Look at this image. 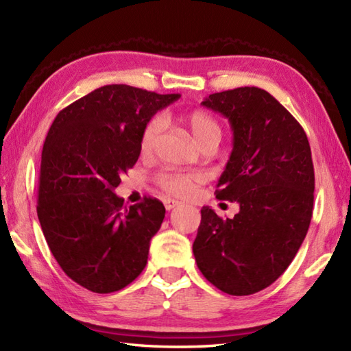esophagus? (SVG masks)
<instances>
[{"instance_id":"1","label":"esophagus","mask_w":351,"mask_h":351,"mask_svg":"<svg viewBox=\"0 0 351 351\" xmlns=\"http://www.w3.org/2000/svg\"><path fill=\"white\" fill-rule=\"evenodd\" d=\"M178 205H180V202H178V200H175V199H166V200H164V206H166L167 211L173 210V208L178 206Z\"/></svg>"}]
</instances>
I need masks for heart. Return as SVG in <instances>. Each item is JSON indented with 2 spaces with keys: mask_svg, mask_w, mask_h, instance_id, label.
<instances>
[{
  "mask_svg": "<svg viewBox=\"0 0 351 351\" xmlns=\"http://www.w3.org/2000/svg\"><path fill=\"white\" fill-rule=\"evenodd\" d=\"M182 123L187 126L193 140L196 145L202 149L205 146L215 147L219 145L221 138V126L217 119H215L208 111L197 108L193 110L190 113L182 116ZM161 131V119L160 117H151L145 123L143 130L140 134V151L147 154L154 147V143L158 134ZM156 184L160 187L175 196H187L195 189L197 182V178L190 173H161L156 176Z\"/></svg>",
  "mask_w": 351,
  "mask_h": 351,
  "instance_id": "1",
  "label": "heart"
}]
</instances>
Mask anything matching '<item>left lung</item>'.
<instances>
[{
	"label": "left lung",
	"instance_id": "1",
	"mask_svg": "<svg viewBox=\"0 0 351 351\" xmlns=\"http://www.w3.org/2000/svg\"><path fill=\"white\" fill-rule=\"evenodd\" d=\"M202 104L234 131L215 197L237 202L240 213L221 219L204 206L193 253L223 293L255 294L287 270L306 237L315 189L311 146L294 116L259 87L213 93Z\"/></svg>",
	"mask_w": 351,
	"mask_h": 351
}]
</instances>
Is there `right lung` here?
Returning a JSON list of instances; mask_svg holds the SVG:
<instances>
[{
  "mask_svg": "<svg viewBox=\"0 0 351 351\" xmlns=\"http://www.w3.org/2000/svg\"><path fill=\"white\" fill-rule=\"evenodd\" d=\"M178 98L104 86L63 108L45 138L37 217L62 270L92 293L122 289L146 267L166 208L146 196L125 206L113 190L138 160L145 123Z\"/></svg>",
  "mask_w": 351,
  "mask_h": 351,
  "instance_id": "obj_1",
  "label": "right lung"
}]
</instances>
